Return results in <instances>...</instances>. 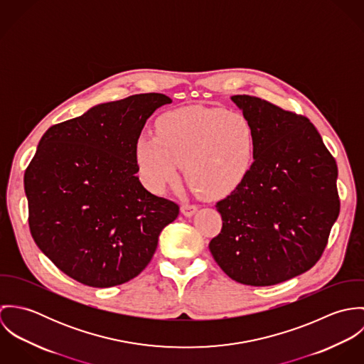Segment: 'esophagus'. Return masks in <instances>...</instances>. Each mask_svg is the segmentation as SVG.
I'll return each mask as SVG.
<instances>
[{
  "label": "esophagus",
  "mask_w": 364,
  "mask_h": 364,
  "mask_svg": "<svg viewBox=\"0 0 364 364\" xmlns=\"http://www.w3.org/2000/svg\"><path fill=\"white\" fill-rule=\"evenodd\" d=\"M181 211H182L183 215L192 217V215L198 211V206H196V205H192V203H183V205L181 206Z\"/></svg>",
  "instance_id": "34e87169"
}]
</instances>
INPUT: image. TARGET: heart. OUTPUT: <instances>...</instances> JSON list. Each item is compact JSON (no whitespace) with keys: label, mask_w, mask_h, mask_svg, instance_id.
I'll use <instances>...</instances> for the list:
<instances>
[{"label":"heart","mask_w":364,"mask_h":364,"mask_svg":"<svg viewBox=\"0 0 364 364\" xmlns=\"http://www.w3.org/2000/svg\"><path fill=\"white\" fill-rule=\"evenodd\" d=\"M156 133H141L134 144L140 178L156 193L179 183L182 162L188 179L210 198L237 191L252 168L255 136L242 114L183 106L162 113Z\"/></svg>","instance_id":"1"}]
</instances>
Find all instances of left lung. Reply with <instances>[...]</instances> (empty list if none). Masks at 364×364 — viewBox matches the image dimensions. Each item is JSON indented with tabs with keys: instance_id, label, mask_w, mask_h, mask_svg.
I'll use <instances>...</instances> for the list:
<instances>
[{
	"instance_id": "8db88e82",
	"label": "left lung",
	"mask_w": 364,
	"mask_h": 364,
	"mask_svg": "<svg viewBox=\"0 0 364 364\" xmlns=\"http://www.w3.org/2000/svg\"><path fill=\"white\" fill-rule=\"evenodd\" d=\"M255 136L244 183L215 208L223 227L210 244L232 280L273 286L322 257L339 215L338 165L311 122L258 97L234 95Z\"/></svg>"
}]
</instances>
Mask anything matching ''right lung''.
Segmentation results:
<instances>
[{
    "label": "right lung",
    "mask_w": 364,
    "mask_h": 364,
    "mask_svg": "<svg viewBox=\"0 0 364 364\" xmlns=\"http://www.w3.org/2000/svg\"><path fill=\"white\" fill-rule=\"evenodd\" d=\"M164 94L91 107L52 126L25 171L31 234L71 279L91 287L123 284L150 263L158 235L179 206L139 181L134 144Z\"/></svg>",
    "instance_id": "add662e5"
}]
</instances>
